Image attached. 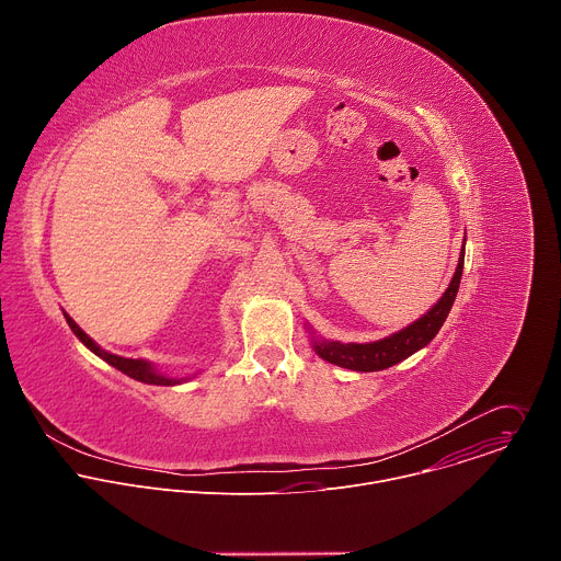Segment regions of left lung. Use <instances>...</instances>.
Segmentation results:
<instances>
[{"label": "left lung", "instance_id": "1", "mask_svg": "<svg viewBox=\"0 0 561 561\" xmlns=\"http://www.w3.org/2000/svg\"><path fill=\"white\" fill-rule=\"evenodd\" d=\"M463 247H466V239H463ZM461 271H463V249H461L455 275H453L446 293L439 297V301L426 314H422L411 327L397 331L390 337L370 342V344H342V342L317 337V340H312V351L335 366L359 370V373L383 370L388 366L399 364L402 359L411 357L413 353H417L420 348H424L426 344H431V340L439 333L442 324L446 322V317L453 308V301L457 297Z\"/></svg>", "mask_w": 561, "mask_h": 561}]
</instances>
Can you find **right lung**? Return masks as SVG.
I'll list each match as a JSON object with an SVG mask.
<instances>
[{
    "label": "right lung",
    "mask_w": 561,
    "mask_h": 561,
    "mask_svg": "<svg viewBox=\"0 0 561 561\" xmlns=\"http://www.w3.org/2000/svg\"><path fill=\"white\" fill-rule=\"evenodd\" d=\"M64 317H66V322H68L70 331L75 333V337H77L79 342H82L89 351H93L98 357H102L104 362H108L111 366H115L117 370H122L124 375H128V377H133V379H137V381H144V383H154V386H175V383L186 381V379L167 377V375H162V373H157L150 362H144V359H128V357H119V355H113V353L104 351L102 346H98L82 329H79V327L75 324V319H72L70 314L64 312Z\"/></svg>",
    "instance_id": "obj_1"
}]
</instances>
